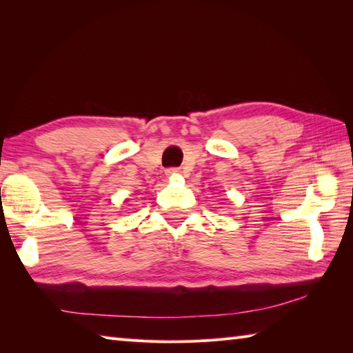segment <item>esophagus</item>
Returning a JSON list of instances; mask_svg holds the SVG:
<instances>
[{"instance_id": "34e87169", "label": "esophagus", "mask_w": 353, "mask_h": 353, "mask_svg": "<svg viewBox=\"0 0 353 353\" xmlns=\"http://www.w3.org/2000/svg\"><path fill=\"white\" fill-rule=\"evenodd\" d=\"M179 168H174V167H171V168H167V171H165V174H167L168 177H172V176H176V174H179Z\"/></svg>"}]
</instances>
